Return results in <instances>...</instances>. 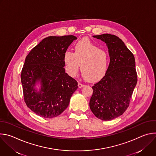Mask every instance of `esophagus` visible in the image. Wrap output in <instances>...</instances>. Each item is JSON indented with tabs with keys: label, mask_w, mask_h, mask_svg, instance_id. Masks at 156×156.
<instances>
[{
	"label": "esophagus",
	"mask_w": 156,
	"mask_h": 156,
	"mask_svg": "<svg viewBox=\"0 0 156 156\" xmlns=\"http://www.w3.org/2000/svg\"><path fill=\"white\" fill-rule=\"evenodd\" d=\"M84 86H85V84H82L81 83H78V87H80V88H81V87H84Z\"/></svg>",
	"instance_id": "34e87169"
}]
</instances>
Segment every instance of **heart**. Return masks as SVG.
Listing matches in <instances>:
<instances>
[{
    "label": "heart",
    "mask_w": 156,
    "mask_h": 156,
    "mask_svg": "<svg viewBox=\"0 0 156 156\" xmlns=\"http://www.w3.org/2000/svg\"><path fill=\"white\" fill-rule=\"evenodd\" d=\"M74 53L67 51L63 55L65 67L67 73L75 76L80 65L83 76L89 81H96L106 73L109 62L107 51L99 49L88 39H82L74 46Z\"/></svg>",
    "instance_id": "1"
}]
</instances>
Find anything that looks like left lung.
<instances>
[{
    "label": "left lung",
    "instance_id": "left-lung-1",
    "mask_svg": "<svg viewBox=\"0 0 156 156\" xmlns=\"http://www.w3.org/2000/svg\"><path fill=\"white\" fill-rule=\"evenodd\" d=\"M106 43L110 63L105 76L92 87L90 107L98 119L108 121L122 115L129 106L137 83L135 57L119 37L93 36Z\"/></svg>",
    "mask_w": 156,
    "mask_h": 156
}]
</instances>
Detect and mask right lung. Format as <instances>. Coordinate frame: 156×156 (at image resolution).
<instances>
[{
  "instance_id": "1",
  "label": "right lung",
  "mask_w": 156,
  "mask_h": 156,
  "mask_svg": "<svg viewBox=\"0 0 156 156\" xmlns=\"http://www.w3.org/2000/svg\"><path fill=\"white\" fill-rule=\"evenodd\" d=\"M73 35L49 36L28 54L21 73L25 102L33 112L44 118L61 114L69 105L78 82L65 73L63 55ZM40 83L39 92L35 88Z\"/></svg>"
}]
</instances>
